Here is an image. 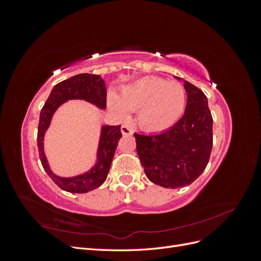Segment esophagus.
<instances>
[{
  "label": "esophagus",
  "mask_w": 261,
  "mask_h": 261,
  "mask_svg": "<svg viewBox=\"0 0 261 261\" xmlns=\"http://www.w3.org/2000/svg\"><path fill=\"white\" fill-rule=\"evenodd\" d=\"M121 130H122V134H123V135H126V136L132 135V134H133V128L130 127V126H129L128 124H124V125H122Z\"/></svg>",
  "instance_id": "1"
}]
</instances>
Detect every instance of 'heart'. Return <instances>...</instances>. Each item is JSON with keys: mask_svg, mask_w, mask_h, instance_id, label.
Returning <instances> with one entry per match:
<instances>
[{"mask_svg": "<svg viewBox=\"0 0 261 261\" xmlns=\"http://www.w3.org/2000/svg\"><path fill=\"white\" fill-rule=\"evenodd\" d=\"M109 106L118 115L126 110L138 112L140 127L148 132H162L174 124L183 114L186 92L177 82L147 76L125 87L120 97H109Z\"/></svg>", "mask_w": 261, "mask_h": 261, "instance_id": "1", "label": "heart"}]
</instances>
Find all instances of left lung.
Instances as JSON below:
<instances>
[{"label": "left lung", "instance_id": "obj_1", "mask_svg": "<svg viewBox=\"0 0 261 261\" xmlns=\"http://www.w3.org/2000/svg\"><path fill=\"white\" fill-rule=\"evenodd\" d=\"M183 84L187 105L179 121L160 134H134L147 177L165 188L191 185L206 169L212 150L213 120L206 94L191 83Z\"/></svg>", "mask_w": 261, "mask_h": 261}]
</instances>
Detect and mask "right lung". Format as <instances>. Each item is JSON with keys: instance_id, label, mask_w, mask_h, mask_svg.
<instances>
[{"instance_id": "obj_1", "label": "right lung", "mask_w": 261, "mask_h": 261, "mask_svg": "<svg viewBox=\"0 0 261 261\" xmlns=\"http://www.w3.org/2000/svg\"><path fill=\"white\" fill-rule=\"evenodd\" d=\"M70 99H83L97 107L105 109L107 107V89L103 80L100 75L78 74L63 81L53 87L49 98L46 99L40 112L38 126L37 145L39 156L44 171L51 179L63 191L69 193L83 194L99 187L107 179L111 167L118 140L122 137L121 125L103 126L98 150V163L83 175L75 177H60L50 170L48 161L43 151V136L48 129L53 113L63 102Z\"/></svg>"}]
</instances>
